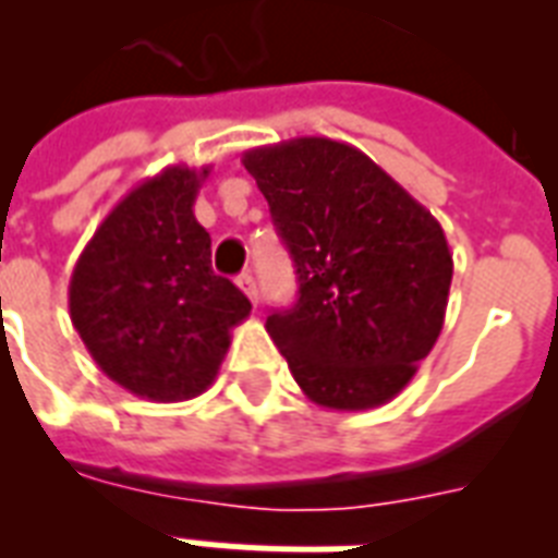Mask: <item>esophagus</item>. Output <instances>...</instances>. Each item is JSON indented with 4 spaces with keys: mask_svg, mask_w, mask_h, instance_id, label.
Returning <instances> with one entry per match:
<instances>
[{
    "mask_svg": "<svg viewBox=\"0 0 558 558\" xmlns=\"http://www.w3.org/2000/svg\"><path fill=\"white\" fill-rule=\"evenodd\" d=\"M236 287L243 289L252 304H257V283H254V278H252V275H248V271H243V275L236 278Z\"/></svg>",
    "mask_w": 558,
    "mask_h": 558,
    "instance_id": "obj_1",
    "label": "esophagus"
}]
</instances>
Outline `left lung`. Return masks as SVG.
<instances>
[{
	"mask_svg": "<svg viewBox=\"0 0 558 558\" xmlns=\"http://www.w3.org/2000/svg\"><path fill=\"white\" fill-rule=\"evenodd\" d=\"M292 254L298 304L266 330L306 397L385 405L442 330L451 252L432 210L365 153L322 135L243 153Z\"/></svg>",
	"mask_w": 558,
	"mask_h": 558,
	"instance_id": "obj_1",
	"label": "left lung"
}]
</instances>
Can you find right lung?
Masks as SVG:
<instances>
[{
  "mask_svg": "<svg viewBox=\"0 0 558 558\" xmlns=\"http://www.w3.org/2000/svg\"><path fill=\"white\" fill-rule=\"evenodd\" d=\"M210 165H170L109 210L74 263L69 315L109 379L142 399L182 402L217 379L248 298L210 269L193 202Z\"/></svg>",
  "mask_w": 558,
  "mask_h": 558,
  "instance_id": "1",
  "label": "right lung"
}]
</instances>
